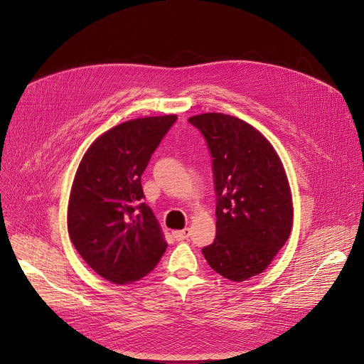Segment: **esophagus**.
<instances>
[{"instance_id":"obj_1","label":"esophagus","mask_w":364,"mask_h":364,"mask_svg":"<svg viewBox=\"0 0 364 364\" xmlns=\"http://www.w3.org/2000/svg\"><path fill=\"white\" fill-rule=\"evenodd\" d=\"M173 235H174V238H176V240H178V241L186 240V238H188V235H190V228H188V227H186V228H183V230L173 231Z\"/></svg>"}]
</instances>
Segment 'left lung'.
Masks as SVG:
<instances>
[{"mask_svg": "<svg viewBox=\"0 0 364 364\" xmlns=\"http://www.w3.org/2000/svg\"><path fill=\"white\" fill-rule=\"evenodd\" d=\"M188 121L208 144L217 194V234L203 255L220 276L249 280L267 269L293 227L283 163L272 143L237 117L205 112Z\"/></svg>", "mask_w": 364, "mask_h": 364, "instance_id": "obj_1", "label": "left lung"}]
</instances>
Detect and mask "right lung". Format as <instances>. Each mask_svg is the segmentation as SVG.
I'll return each instance as SVG.
<instances>
[{
    "label": "right lung",
    "instance_id": "1",
    "mask_svg": "<svg viewBox=\"0 0 364 364\" xmlns=\"http://www.w3.org/2000/svg\"><path fill=\"white\" fill-rule=\"evenodd\" d=\"M177 115L126 121L101 134L77 168L68 200V234L84 262L102 279H143L167 249L144 198L141 176Z\"/></svg>",
    "mask_w": 364,
    "mask_h": 364
}]
</instances>
